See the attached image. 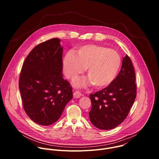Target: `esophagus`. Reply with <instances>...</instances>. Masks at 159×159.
<instances>
[{
    "label": "esophagus",
    "mask_w": 159,
    "mask_h": 159,
    "mask_svg": "<svg viewBox=\"0 0 159 159\" xmlns=\"http://www.w3.org/2000/svg\"><path fill=\"white\" fill-rule=\"evenodd\" d=\"M82 96V93L80 91H75L74 93V98H79Z\"/></svg>",
    "instance_id": "obj_1"
}]
</instances>
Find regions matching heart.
I'll use <instances>...</instances> for the list:
<instances>
[{
	"label": "heart",
	"mask_w": 159,
	"mask_h": 159,
	"mask_svg": "<svg viewBox=\"0 0 159 159\" xmlns=\"http://www.w3.org/2000/svg\"><path fill=\"white\" fill-rule=\"evenodd\" d=\"M121 64V59L117 52L97 44L84 45L76 51V54L69 52L63 61L65 75L69 79L82 74L87 68L89 80H75L76 87L92 83L97 89L106 87L115 80Z\"/></svg>",
	"instance_id": "heart-1"
}]
</instances>
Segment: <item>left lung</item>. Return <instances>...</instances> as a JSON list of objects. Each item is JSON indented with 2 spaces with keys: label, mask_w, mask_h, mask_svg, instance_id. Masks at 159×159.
I'll return each mask as SVG.
<instances>
[{
  "label": "left lung",
  "mask_w": 159,
  "mask_h": 159,
  "mask_svg": "<svg viewBox=\"0 0 159 159\" xmlns=\"http://www.w3.org/2000/svg\"><path fill=\"white\" fill-rule=\"evenodd\" d=\"M89 96L92 104L89 118L96 128L111 129L126 118L137 96L134 67L127 55L123 59L121 69L115 80Z\"/></svg>",
  "instance_id": "left-lung-1"
}]
</instances>
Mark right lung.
<instances>
[{
    "label": "right lung",
    "instance_id": "obj_1",
    "mask_svg": "<svg viewBox=\"0 0 159 159\" xmlns=\"http://www.w3.org/2000/svg\"><path fill=\"white\" fill-rule=\"evenodd\" d=\"M53 38L36 46L22 65L19 87L24 109L40 125L53 124L73 98L70 83L63 79V48Z\"/></svg>",
    "mask_w": 159,
    "mask_h": 159
}]
</instances>
